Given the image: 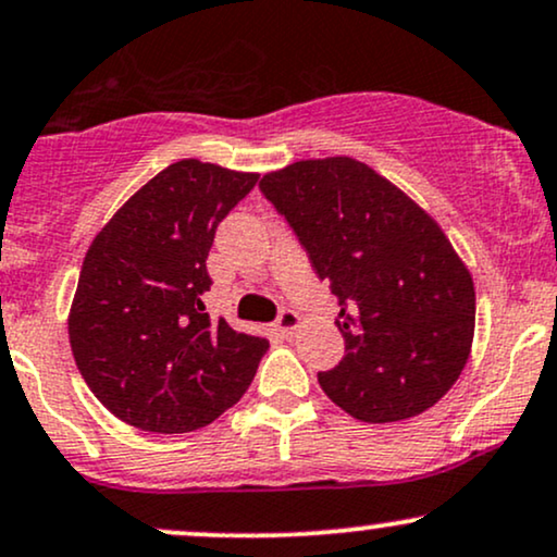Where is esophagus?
Listing matches in <instances>:
<instances>
[{
    "label": "esophagus",
    "mask_w": 557,
    "mask_h": 557,
    "mask_svg": "<svg viewBox=\"0 0 557 557\" xmlns=\"http://www.w3.org/2000/svg\"><path fill=\"white\" fill-rule=\"evenodd\" d=\"M300 326V317L296 311H293V308H283V311H280V317H277V321H274V330H277L280 334H293Z\"/></svg>",
    "instance_id": "esophagus-1"
}]
</instances>
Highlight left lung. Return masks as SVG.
<instances>
[{
  "label": "left lung",
  "mask_w": 557,
  "mask_h": 557,
  "mask_svg": "<svg viewBox=\"0 0 557 557\" xmlns=\"http://www.w3.org/2000/svg\"><path fill=\"white\" fill-rule=\"evenodd\" d=\"M259 189L339 300L345 358L319 373L334 405L363 423L433 407L467 366L474 283L423 207L352 158L298 160Z\"/></svg>",
  "instance_id": "8db88e82"
}]
</instances>
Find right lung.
Segmentation results:
<instances>
[{
	"mask_svg": "<svg viewBox=\"0 0 557 557\" xmlns=\"http://www.w3.org/2000/svg\"><path fill=\"white\" fill-rule=\"evenodd\" d=\"M257 173L178 160L124 202L85 253L70 345L85 384L119 420L150 433L210 425L244 397L264 337L205 313L207 253Z\"/></svg>",
	"mask_w": 557,
	"mask_h": 557,
	"instance_id": "right-lung-1",
	"label": "right lung"
}]
</instances>
